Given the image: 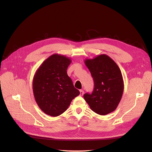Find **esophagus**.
I'll list each match as a JSON object with an SVG mask.
<instances>
[{"mask_svg":"<svg viewBox=\"0 0 152 152\" xmlns=\"http://www.w3.org/2000/svg\"><path fill=\"white\" fill-rule=\"evenodd\" d=\"M84 93V92L83 90H80V96H83Z\"/></svg>","mask_w":152,"mask_h":152,"instance_id":"1","label":"esophagus"}]
</instances>
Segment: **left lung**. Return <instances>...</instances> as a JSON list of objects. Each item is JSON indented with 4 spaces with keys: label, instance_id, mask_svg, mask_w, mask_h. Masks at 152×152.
Segmentation results:
<instances>
[{
    "label": "left lung",
    "instance_id": "1",
    "mask_svg": "<svg viewBox=\"0 0 152 152\" xmlns=\"http://www.w3.org/2000/svg\"><path fill=\"white\" fill-rule=\"evenodd\" d=\"M84 62L94 82L93 93L84 95L86 102L93 112L101 115L113 112L121 102L124 91L120 68L106 54L86 59Z\"/></svg>",
    "mask_w": 152,
    "mask_h": 152
}]
</instances>
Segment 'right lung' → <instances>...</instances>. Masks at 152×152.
I'll use <instances>...</instances> for the list:
<instances>
[{
  "instance_id": "add662e5",
  "label": "right lung",
  "mask_w": 152,
  "mask_h": 152,
  "mask_svg": "<svg viewBox=\"0 0 152 152\" xmlns=\"http://www.w3.org/2000/svg\"><path fill=\"white\" fill-rule=\"evenodd\" d=\"M70 58L53 54L37 70L33 80L35 99L42 111L52 117L60 115L73 98L80 94L67 75Z\"/></svg>"
}]
</instances>
